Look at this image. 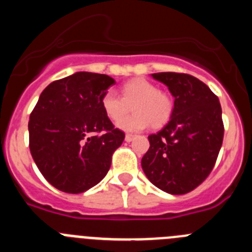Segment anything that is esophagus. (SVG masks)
<instances>
[{"instance_id":"obj_1","label":"esophagus","mask_w":252,"mask_h":252,"mask_svg":"<svg viewBox=\"0 0 252 252\" xmlns=\"http://www.w3.org/2000/svg\"><path fill=\"white\" fill-rule=\"evenodd\" d=\"M133 139H135V136H133V135H131V133H127V135L125 136V140H126L127 142H131Z\"/></svg>"}]
</instances>
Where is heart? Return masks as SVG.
I'll return each mask as SVG.
<instances>
[{"instance_id": "obj_1", "label": "heart", "mask_w": 252, "mask_h": 252, "mask_svg": "<svg viewBox=\"0 0 252 252\" xmlns=\"http://www.w3.org/2000/svg\"><path fill=\"white\" fill-rule=\"evenodd\" d=\"M133 104V115L123 117ZM101 107L104 115L113 122H119L124 131L144 130L148 126L160 127L165 125L173 112V102L166 93L144 78H135L121 87V97L113 91H107L101 97Z\"/></svg>"}]
</instances>
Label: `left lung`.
Instances as JSON below:
<instances>
[{"mask_svg":"<svg viewBox=\"0 0 252 252\" xmlns=\"http://www.w3.org/2000/svg\"><path fill=\"white\" fill-rule=\"evenodd\" d=\"M174 97L168 124L149 136L142 170L169 194H186L212 171L223 141L222 110L208 86L184 73H154Z\"/></svg>","mask_w":252,"mask_h":252,"instance_id":"8db88e82","label":"left lung"}]
</instances>
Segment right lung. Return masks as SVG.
<instances>
[{
  "label": "right lung",
  "mask_w": 252,
  "mask_h": 252,
  "mask_svg": "<svg viewBox=\"0 0 252 252\" xmlns=\"http://www.w3.org/2000/svg\"><path fill=\"white\" fill-rule=\"evenodd\" d=\"M115 79L77 72L49 84L29 121V146L40 173L65 193H83L110 170L125 133L103 113L101 97Z\"/></svg>",
  "instance_id": "obj_1"
}]
</instances>
